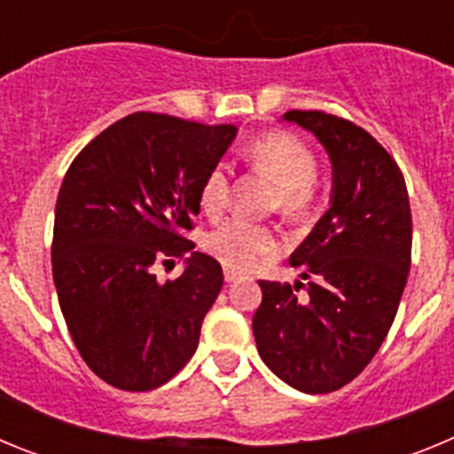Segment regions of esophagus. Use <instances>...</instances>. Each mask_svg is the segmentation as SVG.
Returning <instances> with one entry per match:
<instances>
[{"mask_svg":"<svg viewBox=\"0 0 454 454\" xmlns=\"http://www.w3.org/2000/svg\"><path fill=\"white\" fill-rule=\"evenodd\" d=\"M240 272L234 270V268H224V282H234V279H239Z\"/></svg>","mask_w":454,"mask_h":454,"instance_id":"1","label":"esophagus"}]
</instances>
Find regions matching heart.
Instances as JSON below:
<instances>
[{
	"label": "heart",
	"instance_id": "obj_1",
	"mask_svg": "<svg viewBox=\"0 0 454 454\" xmlns=\"http://www.w3.org/2000/svg\"><path fill=\"white\" fill-rule=\"evenodd\" d=\"M247 161L256 172L277 186L275 207L288 218H302L311 211L316 200V172L318 161L307 143L286 131L259 136L247 147ZM231 191V170L227 163L208 168L198 191L202 214L218 218L227 208ZM204 250L223 266L234 270H252L279 250V234L268 224L247 220H227L204 236Z\"/></svg>",
	"mask_w": 454,
	"mask_h": 454
}]
</instances>
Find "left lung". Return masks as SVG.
Instances as JSON below:
<instances>
[{
    "mask_svg": "<svg viewBox=\"0 0 454 454\" xmlns=\"http://www.w3.org/2000/svg\"><path fill=\"white\" fill-rule=\"evenodd\" d=\"M284 120L323 143L332 161L330 208L291 266L304 284L259 282L252 318L256 350L288 387L332 393L371 364L391 330L411 263V211L398 163L366 129L323 111Z\"/></svg>",
    "mask_w": 454,
    "mask_h": 454,
    "instance_id": "left-lung-1",
    "label": "left lung"
}]
</instances>
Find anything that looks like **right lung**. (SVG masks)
I'll use <instances>...</instances> for the list:
<instances>
[{"label": "right lung", "instance_id": "add662e5", "mask_svg": "<svg viewBox=\"0 0 454 454\" xmlns=\"http://www.w3.org/2000/svg\"><path fill=\"white\" fill-rule=\"evenodd\" d=\"M236 131L140 111L92 138L67 168L51 272L79 355L111 387L152 391L198 350L223 268L192 252L183 275L159 285L151 266L195 247L186 231L200 214V184Z\"/></svg>", "mask_w": 454, "mask_h": 454}]
</instances>
